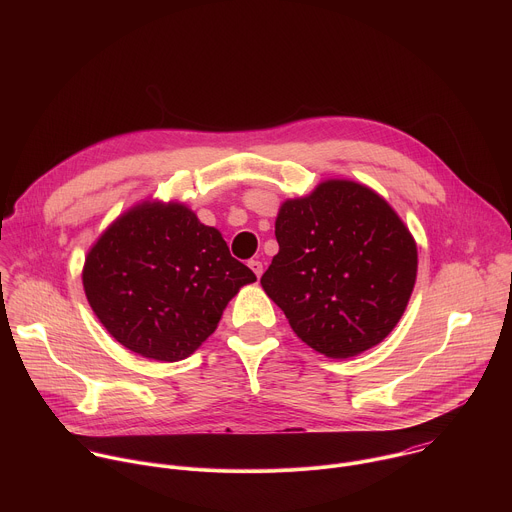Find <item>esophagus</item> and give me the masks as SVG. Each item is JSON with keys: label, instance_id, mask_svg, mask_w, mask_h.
Returning a JSON list of instances; mask_svg holds the SVG:
<instances>
[{"label": "esophagus", "instance_id": "34e87169", "mask_svg": "<svg viewBox=\"0 0 512 512\" xmlns=\"http://www.w3.org/2000/svg\"><path fill=\"white\" fill-rule=\"evenodd\" d=\"M249 267H251V271L257 275V279L263 275V263H261V261L251 259V261H249Z\"/></svg>", "mask_w": 512, "mask_h": 512}]
</instances>
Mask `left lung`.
<instances>
[{"label": "left lung", "mask_w": 512, "mask_h": 512, "mask_svg": "<svg viewBox=\"0 0 512 512\" xmlns=\"http://www.w3.org/2000/svg\"><path fill=\"white\" fill-rule=\"evenodd\" d=\"M275 239L261 285L310 348L350 358L391 334L417 279V245L381 194L324 180L279 206Z\"/></svg>", "instance_id": "1"}]
</instances>
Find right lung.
<instances>
[{"mask_svg":"<svg viewBox=\"0 0 512 512\" xmlns=\"http://www.w3.org/2000/svg\"><path fill=\"white\" fill-rule=\"evenodd\" d=\"M255 273L184 202L143 200L101 233L85 257V296L127 350L162 362L190 356Z\"/></svg>","mask_w":512,"mask_h":512,"instance_id":"1","label":"right lung"}]
</instances>
